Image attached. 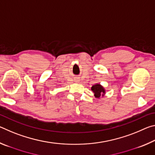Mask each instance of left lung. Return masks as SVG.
Returning a JSON list of instances; mask_svg holds the SVG:
<instances>
[{"mask_svg": "<svg viewBox=\"0 0 155 155\" xmlns=\"http://www.w3.org/2000/svg\"><path fill=\"white\" fill-rule=\"evenodd\" d=\"M91 90L94 93V96L97 98H101V96H104V94H105V90L100 84H95V85H94L91 87Z\"/></svg>", "mask_w": 155, "mask_h": 155, "instance_id": "obj_1", "label": "left lung"}]
</instances>
